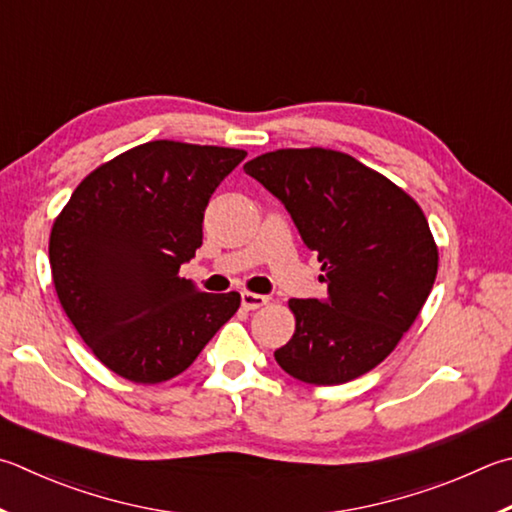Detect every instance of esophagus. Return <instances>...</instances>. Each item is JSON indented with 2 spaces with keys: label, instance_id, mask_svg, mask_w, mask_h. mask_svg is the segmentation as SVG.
<instances>
[{
  "label": "esophagus",
  "instance_id": "34e87169",
  "mask_svg": "<svg viewBox=\"0 0 512 512\" xmlns=\"http://www.w3.org/2000/svg\"><path fill=\"white\" fill-rule=\"evenodd\" d=\"M268 304V297L266 295H257V293H241V306H244L246 311H255V309H262V306Z\"/></svg>",
  "mask_w": 512,
  "mask_h": 512
}]
</instances>
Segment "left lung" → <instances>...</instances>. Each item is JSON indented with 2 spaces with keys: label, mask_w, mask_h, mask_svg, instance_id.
<instances>
[{
  "label": "left lung",
  "mask_w": 512,
  "mask_h": 512,
  "mask_svg": "<svg viewBox=\"0 0 512 512\" xmlns=\"http://www.w3.org/2000/svg\"><path fill=\"white\" fill-rule=\"evenodd\" d=\"M284 203L322 262V300H291L295 333L275 360L309 385H340L380 365L432 291L439 250L423 210L353 156L311 147L244 165Z\"/></svg>",
  "instance_id": "1"
}]
</instances>
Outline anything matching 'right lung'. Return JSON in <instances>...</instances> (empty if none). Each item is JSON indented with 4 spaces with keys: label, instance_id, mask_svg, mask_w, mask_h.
<instances>
[{
    "label": "right lung",
    "instance_id": "right-lung-1",
    "mask_svg": "<svg viewBox=\"0 0 512 512\" xmlns=\"http://www.w3.org/2000/svg\"><path fill=\"white\" fill-rule=\"evenodd\" d=\"M244 150L152 141L100 165L49 241L64 313L102 365L156 385L188 369L239 309L179 275L203 244V212Z\"/></svg>",
    "mask_w": 512,
    "mask_h": 512
}]
</instances>
